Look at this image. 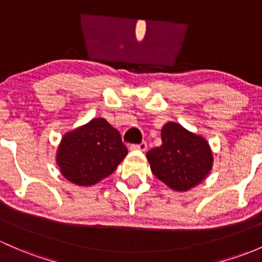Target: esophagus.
Here are the masks:
<instances>
[{"label": "esophagus", "instance_id": "34e87169", "mask_svg": "<svg viewBox=\"0 0 262 262\" xmlns=\"http://www.w3.org/2000/svg\"><path fill=\"white\" fill-rule=\"evenodd\" d=\"M147 149V144L146 142H141L139 145H131L130 150H140V151H145Z\"/></svg>", "mask_w": 262, "mask_h": 262}]
</instances>
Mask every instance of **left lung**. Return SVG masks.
Masks as SVG:
<instances>
[{
	"label": "left lung",
	"mask_w": 262,
	"mask_h": 262,
	"mask_svg": "<svg viewBox=\"0 0 262 262\" xmlns=\"http://www.w3.org/2000/svg\"><path fill=\"white\" fill-rule=\"evenodd\" d=\"M161 146L146 154L152 174L177 191H187L206 179L213 166L208 141L177 122L161 128Z\"/></svg>",
	"instance_id": "8db88e82"
}]
</instances>
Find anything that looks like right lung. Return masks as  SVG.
<instances>
[{
	"mask_svg": "<svg viewBox=\"0 0 262 262\" xmlns=\"http://www.w3.org/2000/svg\"><path fill=\"white\" fill-rule=\"evenodd\" d=\"M126 155L120 132L99 117L64 135L56 164L69 182L90 187L111 175Z\"/></svg>",
	"mask_w": 262,
	"mask_h": 262,
	"instance_id": "1",
	"label": "right lung"
}]
</instances>
